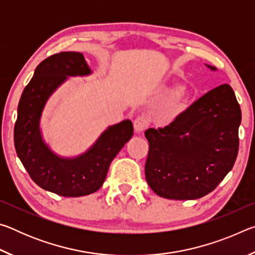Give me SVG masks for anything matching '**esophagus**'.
Wrapping results in <instances>:
<instances>
[{
  "instance_id": "34e87169",
  "label": "esophagus",
  "mask_w": 255,
  "mask_h": 255,
  "mask_svg": "<svg viewBox=\"0 0 255 255\" xmlns=\"http://www.w3.org/2000/svg\"><path fill=\"white\" fill-rule=\"evenodd\" d=\"M148 126L147 119L143 116H138V117L133 120V128L137 132H143Z\"/></svg>"
}]
</instances>
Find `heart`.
I'll return each instance as SVG.
<instances>
[{"label": "heart", "mask_w": 255, "mask_h": 255, "mask_svg": "<svg viewBox=\"0 0 255 255\" xmlns=\"http://www.w3.org/2000/svg\"><path fill=\"white\" fill-rule=\"evenodd\" d=\"M187 101H188V98H187V94H185L183 91H180L178 92L175 97V101L172 103L170 109H169V114L171 116H175L180 114L181 111H182L185 107H187Z\"/></svg>", "instance_id": "b5f03b06"}]
</instances>
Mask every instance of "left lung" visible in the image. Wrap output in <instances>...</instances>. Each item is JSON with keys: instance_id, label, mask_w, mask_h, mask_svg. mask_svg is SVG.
<instances>
[{"instance_id": "obj_1", "label": "left lung", "mask_w": 255, "mask_h": 255, "mask_svg": "<svg viewBox=\"0 0 255 255\" xmlns=\"http://www.w3.org/2000/svg\"><path fill=\"white\" fill-rule=\"evenodd\" d=\"M241 120L234 91L231 85L222 84L170 125L147 129L145 176L150 189L159 197L175 200L208 195L234 166Z\"/></svg>"}]
</instances>
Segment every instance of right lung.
<instances>
[{
	"instance_id": "right-lung-1",
	"label": "right lung",
	"mask_w": 255,
	"mask_h": 255,
	"mask_svg": "<svg viewBox=\"0 0 255 255\" xmlns=\"http://www.w3.org/2000/svg\"><path fill=\"white\" fill-rule=\"evenodd\" d=\"M90 73L81 53L51 55L37 66L18 106L14 125L16 154L34 183L63 197L86 196L100 189L112 159L133 132L130 120H124L108 128L85 154L72 159L56 156L42 141L39 119L47 99L66 76Z\"/></svg>"
}]
</instances>
